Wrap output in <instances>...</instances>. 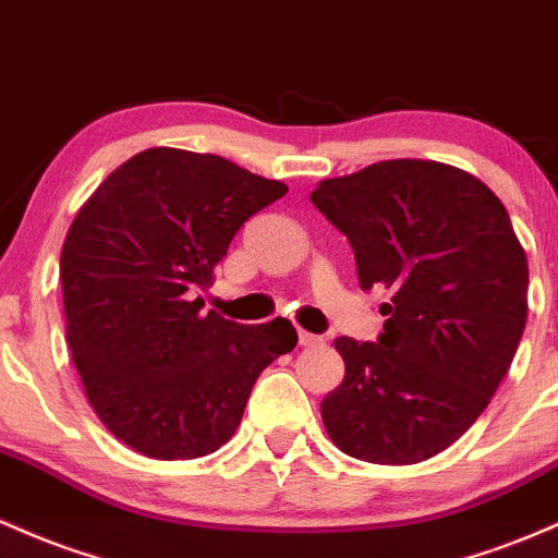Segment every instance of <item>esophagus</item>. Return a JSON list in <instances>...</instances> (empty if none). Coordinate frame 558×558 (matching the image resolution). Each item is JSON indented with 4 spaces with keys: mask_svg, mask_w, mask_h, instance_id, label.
<instances>
[{
    "mask_svg": "<svg viewBox=\"0 0 558 558\" xmlns=\"http://www.w3.org/2000/svg\"><path fill=\"white\" fill-rule=\"evenodd\" d=\"M298 340H300V345H303V348H313V345H322L324 337L322 335H311V331L300 329L298 331Z\"/></svg>",
    "mask_w": 558,
    "mask_h": 558,
    "instance_id": "esophagus-1",
    "label": "esophagus"
}]
</instances>
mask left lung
<instances>
[{"label": "left lung", "mask_w": 558, "mask_h": 558, "mask_svg": "<svg viewBox=\"0 0 558 558\" xmlns=\"http://www.w3.org/2000/svg\"><path fill=\"white\" fill-rule=\"evenodd\" d=\"M311 203L353 245L363 290L390 303L377 342L337 337L345 379L322 403L342 453L405 466L453 446L514 361L527 255L504 203L437 160H381L324 179Z\"/></svg>", "instance_id": "1"}]
</instances>
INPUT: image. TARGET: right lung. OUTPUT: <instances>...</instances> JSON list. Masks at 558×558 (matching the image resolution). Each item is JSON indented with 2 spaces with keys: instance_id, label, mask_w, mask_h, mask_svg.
Returning <instances> with one entry per match:
<instances>
[{
  "instance_id": "add662e5",
  "label": "right lung",
  "mask_w": 558,
  "mask_h": 558,
  "mask_svg": "<svg viewBox=\"0 0 558 558\" xmlns=\"http://www.w3.org/2000/svg\"><path fill=\"white\" fill-rule=\"evenodd\" d=\"M287 195L221 158L153 147L81 205L60 255L65 340L86 400L123 446L160 461L231 440L255 379L298 345L287 318L229 322L192 290L253 213Z\"/></svg>"
}]
</instances>
